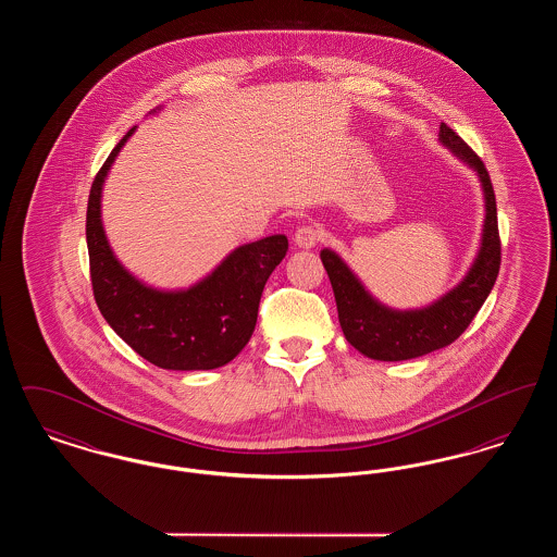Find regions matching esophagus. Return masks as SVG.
Returning a JSON list of instances; mask_svg holds the SVG:
<instances>
[{
    "mask_svg": "<svg viewBox=\"0 0 557 557\" xmlns=\"http://www.w3.org/2000/svg\"><path fill=\"white\" fill-rule=\"evenodd\" d=\"M318 239V230H315V227H311V225H302V227H298V230H296V234H294V244H296L298 248H305V250L315 248Z\"/></svg>",
    "mask_w": 557,
    "mask_h": 557,
    "instance_id": "esophagus-1",
    "label": "esophagus"
}]
</instances>
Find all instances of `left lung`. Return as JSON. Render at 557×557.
I'll list each match as a JSON object with an SVG mask.
<instances>
[{"instance_id": "8db88e82", "label": "left lung", "mask_w": 557, "mask_h": 557, "mask_svg": "<svg viewBox=\"0 0 557 557\" xmlns=\"http://www.w3.org/2000/svg\"><path fill=\"white\" fill-rule=\"evenodd\" d=\"M438 141L455 159L476 173L484 198L476 257L457 286L425 307L395 309L375 298L336 250L323 248L319 252L332 282L341 327L348 345L375 361H407L455 343L476 318L499 273L502 244L495 191L488 173L468 144L445 123H441Z\"/></svg>"}]
</instances>
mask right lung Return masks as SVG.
<instances>
[{
    "label": "right lung",
    "mask_w": 557,
    "mask_h": 557,
    "mask_svg": "<svg viewBox=\"0 0 557 557\" xmlns=\"http://www.w3.org/2000/svg\"><path fill=\"white\" fill-rule=\"evenodd\" d=\"M154 108L150 114H157ZM137 127L116 144L96 175L87 202L91 286L108 325L137 355L162 370H216L248 345L269 275L288 250L284 234L242 244L187 288H157L119 261L102 221L108 173Z\"/></svg>",
    "instance_id": "1"
}]
</instances>
